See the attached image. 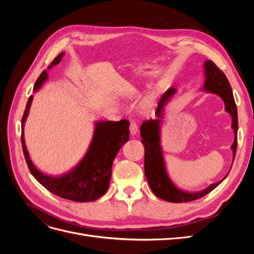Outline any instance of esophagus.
<instances>
[{
  "instance_id": "obj_1",
  "label": "esophagus",
  "mask_w": 254,
  "mask_h": 254,
  "mask_svg": "<svg viewBox=\"0 0 254 254\" xmlns=\"http://www.w3.org/2000/svg\"><path fill=\"white\" fill-rule=\"evenodd\" d=\"M129 130H130V134H131V135H135L137 133V125L135 124L134 122L130 123Z\"/></svg>"
}]
</instances>
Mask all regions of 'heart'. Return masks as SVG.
<instances>
[{"instance_id": "b5f03b06", "label": "heart", "mask_w": 254, "mask_h": 254, "mask_svg": "<svg viewBox=\"0 0 254 254\" xmlns=\"http://www.w3.org/2000/svg\"><path fill=\"white\" fill-rule=\"evenodd\" d=\"M152 101H153L152 95H147V96H146L143 99V101L141 102V105H140L141 109L143 111H149L151 109V107H152Z\"/></svg>"}]
</instances>
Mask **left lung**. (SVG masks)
<instances>
[{
    "mask_svg": "<svg viewBox=\"0 0 254 254\" xmlns=\"http://www.w3.org/2000/svg\"><path fill=\"white\" fill-rule=\"evenodd\" d=\"M204 75L205 80L203 83L202 90L207 93H214L218 95L225 103V110L231 115L232 118V129L234 131V142L231 145V149L233 151V160L235 158L236 148H237V108L232 93L231 86L226 77L224 72L215 65L211 60H206L204 63ZM177 93L175 88H170L163 94L162 98L160 99L158 108L156 110V120H148L144 122L140 133L142 136V143L145 148L144 157V168L145 176L148 181L149 187L152 193L157 197L163 199L168 202L181 203L196 200L209 194L215 188L226 179V177L221 181L213 183L206 189L200 191H187L177 188L174 182L171 180L170 176L167 174L166 166L163 158L162 146H161L160 132H161V122L163 119L164 108L170 99Z\"/></svg>",
    "mask_w": 254,
    "mask_h": 254,
    "instance_id": "left-lung-1",
    "label": "left lung"
}]
</instances>
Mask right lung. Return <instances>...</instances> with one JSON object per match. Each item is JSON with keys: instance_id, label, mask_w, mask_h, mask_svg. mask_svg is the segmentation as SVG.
<instances>
[{"instance_id": "obj_1", "label": "right lung", "mask_w": 254, "mask_h": 254, "mask_svg": "<svg viewBox=\"0 0 254 254\" xmlns=\"http://www.w3.org/2000/svg\"><path fill=\"white\" fill-rule=\"evenodd\" d=\"M64 55V52L60 53L48 66V70L58 64ZM48 70H44L38 77L34 86L35 92L39 90L44 81L49 78ZM33 98V95L29 96L22 118L21 141L27 166L35 179L51 193L67 200L90 202L102 197L109 188L113 160L122 146L129 140V122L127 120L120 122H95L93 137L86 155L79 161V163L65 174L50 176L40 172L35 166L25 145L24 126Z\"/></svg>"}]
</instances>
